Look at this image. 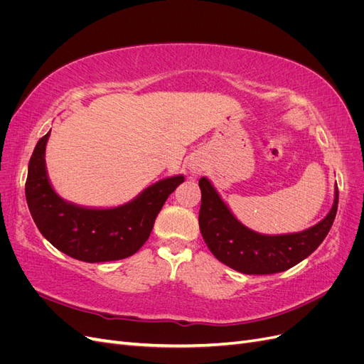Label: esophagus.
Wrapping results in <instances>:
<instances>
[{
    "label": "esophagus",
    "instance_id": "1",
    "mask_svg": "<svg viewBox=\"0 0 364 364\" xmlns=\"http://www.w3.org/2000/svg\"><path fill=\"white\" fill-rule=\"evenodd\" d=\"M188 170H190V174L191 178L196 179L197 176H199L203 170H205V159L199 155H196L190 159V165H188Z\"/></svg>",
    "mask_w": 364,
    "mask_h": 364
}]
</instances>
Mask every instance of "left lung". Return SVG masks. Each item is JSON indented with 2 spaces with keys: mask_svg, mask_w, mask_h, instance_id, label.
<instances>
[{
  "mask_svg": "<svg viewBox=\"0 0 364 364\" xmlns=\"http://www.w3.org/2000/svg\"><path fill=\"white\" fill-rule=\"evenodd\" d=\"M202 205L199 228L208 249L228 267L246 274H272L289 270L321 246L337 214L338 190L325 218L301 232L267 235L245 226L230 211L208 178H200Z\"/></svg>",
  "mask_w": 364,
  "mask_h": 364,
  "instance_id": "8db88e82",
  "label": "left lung"
}]
</instances>
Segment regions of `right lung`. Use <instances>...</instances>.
<instances>
[{"label": "right lung", "mask_w": 364, "mask_h": 364, "mask_svg": "<svg viewBox=\"0 0 364 364\" xmlns=\"http://www.w3.org/2000/svg\"><path fill=\"white\" fill-rule=\"evenodd\" d=\"M50 132L33 150L26 182L27 205L39 232L60 252L85 262L134 255L147 241L165 200L185 181L183 174L155 182L123 205H77L60 197L48 178L46 149Z\"/></svg>", "instance_id": "1"}]
</instances>
